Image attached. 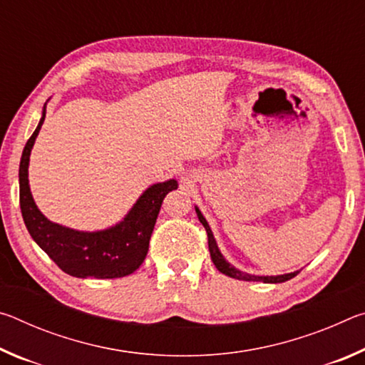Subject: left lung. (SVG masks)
I'll list each match as a JSON object with an SVG mask.
<instances>
[{
  "instance_id": "1",
  "label": "left lung",
  "mask_w": 365,
  "mask_h": 365,
  "mask_svg": "<svg viewBox=\"0 0 365 365\" xmlns=\"http://www.w3.org/2000/svg\"><path fill=\"white\" fill-rule=\"evenodd\" d=\"M195 211H196V215L197 219H200V222L202 225H205L206 232H207V243H209V252H211V259L215 267H217L219 272H222V274H225L228 277H232V279H237V280H245V282H264V283H282V282H287L289 279H293L294 275L299 274V270H294V272H289V274H283V275H255V274H246V272L240 270L235 267V265H232L230 262L227 261V259L224 257V255H222L219 246H217V242H215L214 238V233L211 230V227H209L207 220L205 219V215L201 214L200 207L195 206Z\"/></svg>"
}]
</instances>
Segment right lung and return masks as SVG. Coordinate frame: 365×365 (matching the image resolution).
Instances as JSON below:
<instances>
[{"mask_svg":"<svg viewBox=\"0 0 365 365\" xmlns=\"http://www.w3.org/2000/svg\"><path fill=\"white\" fill-rule=\"evenodd\" d=\"M46 103L38 125L24 148L19 165L21 211L30 237L61 270L77 279H119L130 275L143 264L164 196L177 190L178 182L169 178L150 185L122 220L103 230H76L49 220L36 206L29 185L30 154L45 122Z\"/></svg>","mask_w":365,"mask_h":365,"instance_id":"add662e5","label":"right lung"}]
</instances>
